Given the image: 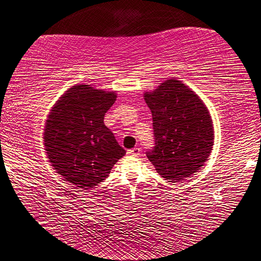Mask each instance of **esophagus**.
I'll return each mask as SVG.
<instances>
[{
    "label": "esophagus",
    "mask_w": 261,
    "mask_h": 261,
    "mask_svg": "<svg viewBox=\"0 0 261 261\" xmlns=\"http://www.w3.org/2000/svg\"><path fill=\"white\" fill-rule=\"evenodd\" d=\"M127 154H130V155H139V154H140V148L135 147V148L127 149Z\"/></svg>",
    "instance_id": "obj_1"
}]
</instances>
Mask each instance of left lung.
<instances>
[{
  "mask_svg": "<svg viewBox=\"0 0 261 261\" xmlns=\"http://www.w3.org/2000/svg\"><path fill=\"white\" fill-rule=\"evenodd\" d=\"M152 112L155 146L148 160L163 178L179 182L199 171L214 145L210 110L199 96L177 79H168L144 93Z\"/></svg>",
  "mask_w": 261,
  "mask_h": 261,
  "instance_id": "1",
  "label": "left lung"
}]
</instances>
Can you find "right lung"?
I'll return each mask as SVG.
<instances>
[{
  "label": "right lung",
  "instance_id": "1",
  "mask_svg": "<svg viewBox=\"0 0 261 261\" xmlns=\"http://www.w3.org/2000/svg\"><path fill=\"white\" fill-rule=\"evenodd\" d=\"M116 92L76 84L53 106L43 129V146L53 169L87 190L107 178L125 149L103 123Z\"/></svg>",
  "mask_w": 261,
  "mask_h": 261
}]
</instances>
